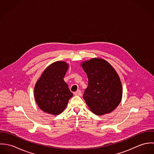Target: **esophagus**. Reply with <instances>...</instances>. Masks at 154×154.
<instances>
[{"label":"esophagus","mask_w":154,"mask_h":154,"mask_svg":"<svg viewBox=\"0 0 154 154\" xmlns=\"http://www.w3.org/2000/svg\"><path fill=\"white\" fill-rule=\"evenodd\" d=\"M74 95H78V96H81V95H82V92H81V90L78 89V90H77L76 92H74Z\"/></svg>","instance_id":"34e87169"}]
</instances>
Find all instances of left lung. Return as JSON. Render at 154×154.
Listing matches in <instances>:
<instances>
[{"label": "left lung", "mask_w": 154, "mask_h": 154, "mask_svg": "<svg viewBox=\"0 0 154 154\" xmlns=\"http://www.w3.org/2000/svg\"><path fill=\"white\" fill-rule=\"evenodd\" d=\"M81 66L88 76V86L83 98L89 109L98 116L110 113L122 98L123 88L116 71L100 58L84 62Z\"/></svg>", "instance_id": "obj_1"}]
</instances>
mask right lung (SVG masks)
I'll return each mask as SVG.
<instances>
[{"mask_svg": "<svg viewBox=\"0 0 154 154\" xmlns=\"http://www.w3.org/2000/svg\"><path fill=\"white\" fill-rule=\"evenodd\" d=\"M68 64L57 61L48 66L42 74L34 87L35 101L44 112L59 115L73 96L63 78L69 68Z\"/></svg>", "mask_w": 154, "mask_h": 154, "instance_id": "obj_1", "label": "right lung"}]
</instances>
